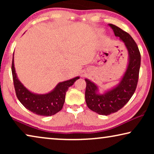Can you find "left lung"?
I'll return each mask as SVG.
<instances>
[{"instance_id": "1", "label": "left lung", "mask_w": 154, "mask_h": 154, "mask_svg": "<svg viewBox=\"0 0 154 154\" xmlns=\"http://www.w3.org/2000/svg\"><path fill=\"white\" fill-rule=\"evenodd\" d=\"M116 36L124 43L128 53V62L125 73L114 87L100 93L99 86L85 79V102L90 109L98 114L108 116L120 110L133 95L138 82L141 64L140 50L129 33L115 25L109 24Z\"/></svg>"}]
</instances>
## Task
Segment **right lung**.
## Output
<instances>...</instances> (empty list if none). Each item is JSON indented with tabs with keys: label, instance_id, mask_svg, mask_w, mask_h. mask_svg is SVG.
<instances>
[{
	"label": "right lung",
	"instance_id": "add662e5",
	"mask_svg": "<svg viewBox=\"0 0 154 154\" xmlns=\"http://www.w3.org/2000/svg\"><path fill=\"white\" fill-rule=\"evenodd\" d=\"M12 73L14 86L18 100L25 108L33 113L43 116H51L62 109L65 95L69 88L80 79L76 76L60 82L51 91L45 94H37L27 89L19 80L14 64V54L12 63Z\"/></svg>",
	"mask_w": 154,
	"mask_h": 154
}]
</instances>
